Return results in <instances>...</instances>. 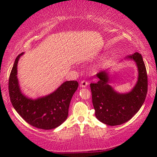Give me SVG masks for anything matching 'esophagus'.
<instances>
[{
  "instance_id": "34e87169",
  "label": "esophagus",
  "mask_w": 157,
  "mask_h": 157,
  "mask_svg": "<svg viewBox=\"0 0 157 157\" xmlns=\"http://www.w3.org/2000/svg\"><path fill=\"white\" fill-rule=\"evenodd\" d=\"M88 84H89V83L87 82L86 81H82L81 82V83H80V86L81 87H82V88H85V87H86L87 86H88Z\"/></svg>"
}]
</instances>
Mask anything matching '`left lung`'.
<instances>
[{
  "label": "left lung",
  "instance_id": "1",
  "mask_svg": "<svg viewBox=\"0 0 157 157\" xmlns=\"http://www.w3.org/2000/svg\"><path fill=\"white\" fill-rule=\"evenodd\" d=\"M124 60L134 61L138 70L136 83L131 91H116L110 84V68L98 73V82L90 84L96 117L109 126L121 125L130 120L142 106L147 96V74L141 55L136 52L126 56Z\"/></svg>",
  "mask_w": 157,
  "mask_h": 157
}]
</instances>
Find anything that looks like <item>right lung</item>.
Listing matches in <instances>:
<instances>
[{"label":"right lung","mask_w":157,"mask_h":157,"mask_svg":"<svg viewBox=\"0 0 157 157\" xmlns=\"http://www.w3.org/2000/svg\"><path fill=\"white\" fill-rule=\"evenodd\" d=\"M24 52L15 60L10 72L8 89L11 104L19 115L30 125L50 130L58 127L67 119L71 100L78 89L76 81L63 82L56 90L44 96L32 98L23 93L19 84L18 63Z\"/></svg>","instance_id":"obj_1"}]
</instances>
